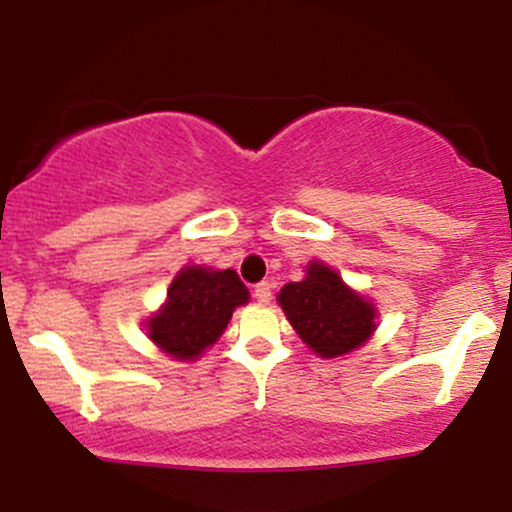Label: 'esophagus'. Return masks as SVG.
<instances>
[{
    "instance_id": "1",
    "label": "esophagus",
    "mask_w": 512,
    "mask_h": 512,
    "mask_svg": "<svg viewBox=\"0 0 512 512\" xmlns=\"http://www.w3.org/2000/svg\"><path fill=\"white\" fill-rule=\"evenodd\" d=\"M252 296H255L257 303H269L272 301V284L269 281H260L255 286V291H252Z\"/></svg>"
}]
</instances>
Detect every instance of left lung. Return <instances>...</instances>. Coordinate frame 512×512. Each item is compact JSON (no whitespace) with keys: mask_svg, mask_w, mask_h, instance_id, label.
<instances>
[{"mask_svg":"<svg viewBox=\"0 0 512 512\" xmlns=\"http://www.w3.org/2000/svg\"><path fill=\"white\" fill-rule=\"evenodd\" d=\"M279 303L293 330L322 358L349 354L375 330L373 305L322 262L310 264L303 281L286 284Z\"/></svg>","mask_w":512,"mask_h":512,"instance_id":"8db88e82","label":"left lung"}]
</instances>
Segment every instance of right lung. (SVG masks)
Listing matches in <instances>:
<instances>
[{"instance_id":"add662e5","label":"right lung","mask_w":512,"mask_h":512,"mask_svg":"<svg viewBox=\"0 0 512 512\" xmlns=\"http://www.w3.org/2000/svg\"><path fill=\"white\" fill-rule=\"evenodd\" d=\"M248 296L233 269L185 267L170 284L161 313L146 322L149 339L173 358H195L221 337L233 310L248 303Z\"/></svg>"}]
</instances>
